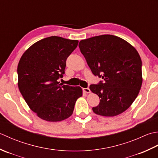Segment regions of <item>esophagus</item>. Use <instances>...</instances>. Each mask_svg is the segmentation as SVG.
<instances>
[{"label":"esophagus","mask_w":158,"mask_h":158,"mask_svg":"<svg viewBox=\"0 0 158 158\" xmlns=\"http://www.w3.org/2000/svg\"><path fill=\"white\" fill-rule=\"evenodd\" d=\"M82 90H83V91L85 92V93H91V91H90L89 88H83V89H82Z\"/></svg>","instance_id":"obj_1"}]
</instances>
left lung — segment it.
<instances>
[{
  "mask_svg": "<svg viewBox=\"0 0 158 158\" xmlns=\"http://www.w3.org/2000/svg\"><path fill=\"white\" fill-rule=\"evenodd\" d=\"M79 48L92 73L104 80L90 85L100 99L93 111L104 117L125 112L137 98L143 83L142 61L136 48L112 35L81 40Z\"/></svg>",
  "mask_w": 158,
  "mask_h": 158,
  "instance_id": "obj_1",
  "label": "left lung"
}]
</instances>
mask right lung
<instances>
[{
    "mask_svg": "<svg viewBox=\"0 0 158 158\" xmlns=\"http://www.w3.org/2000/svg\"><path fill=\"white\" fill-rule=\"evenodd\" d=\"M78 44V40L49 37L32 45L20 58L19 90L31 110L41 119L57 122L69 118L82 95L80 86L58 82L65 73L67 57Z\"/></svg>",
    "mask_w": 158,
    "mask_h": 158,
    "instance_id": "add662e5",
    "label": "right lung"
}]
</instances>
